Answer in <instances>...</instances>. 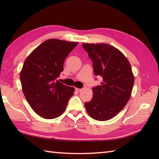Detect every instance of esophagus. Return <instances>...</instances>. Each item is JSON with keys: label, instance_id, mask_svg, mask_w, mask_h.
Segmentation results:
<instances>
[{"label": "esophagus", "instance_id": "34e87169", "mask_svg": "<svg viewBox=\"0 0 159 159\" xmlns=\"http://www.w3.org/2000/svg\"><path fill=\"white\" fill-rule=\"evenodd\" d=\"M75 89H76V92H80V91L82 90V89H80V88H76Z\"/></svg>", "mask_w": 159, "mask_h": 159}]
</instances>
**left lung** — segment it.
<instances>
[{
	"label": "left lung",
	"mask_w": 159,
	"mask_h": 159,
	"mask_svg": "<svg viewBox=\"0 0 159 159\" xmlns=\"http://www.w3.org/2000/svg\"><path fill=\"white\" fill-rule=\"evenodd\" d=\"M93 62L94 74L102 78L93 87V98L85 103L93 119L106 121L115 117L129 100L134 78L130 64L122 52L107 43H83Z\"/></svg>",
	"instance_id": "8db88e82"
}]
</instances>
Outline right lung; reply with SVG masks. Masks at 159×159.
<instances>
[{
  "label": "right lung",
  "mask_w": 159,
  "mask_h": 159,
  "mask_svg": "<svg viewBox=\"0 0 159 159\" xmlns=\"http://www.w3.org/2000/svg\"><path fill=\"white\" fill-rule=\"evenodd\" d=\"M78 42L50 39L42 43L26 59L20 81L26 100L35 112L45 119L58 117L66 110L74 87L57 80L63 63Z\"/></svg>",
  "instance_id": "obj_1"
}]
</instances>
